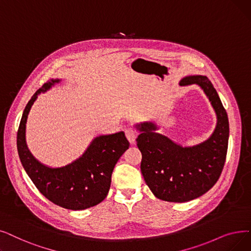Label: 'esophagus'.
<instances>
[{"label":"esophagus","mask_w":251,"mask_h":251,"mask_svg":"<svg viewBox=\"0 0 251 251\" xmlns=\"http://www.w3.org/2000/svg\"><path fill=\"white\" fill-rule=\"evenodd\" d=\"M125 134H126V137L128 138V140L130 141V144H131V145L135 144V139H136L138 133H137V131H136L134 128H132V127L127 128L125 130Z\"/></svg>","instance_id":"34e87169"}]
</instances>
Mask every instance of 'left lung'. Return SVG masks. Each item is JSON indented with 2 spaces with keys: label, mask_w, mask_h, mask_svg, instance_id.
Wrapping results in <instances>:
<instances>
[{
  "label": "left lung",
  "mask_w": 251,
  "mask_h": 251,
  "mask_svg": "<svg viewBox=\"0 0 251 251\" xmlns=\"http://www.w3.org/2000/svg\"><path fill=\"white\" fill-rule=\"evenodd\" d=\"M180 85H199L217 116L216 128L204 143L182 148L168 137L156 133L152 123L137 125L136 138L141 151L140 170L157 198L168 202H187L208 192L219 180L227 151L228 120L212 83L205 75H189Z\"/></svg>",
  "instance_id": "1"
}]
</instances>
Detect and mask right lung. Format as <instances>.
I'll return each mask as SVG.
<instances>
[{
    "label": "right lung",
    "mask_w": 251,
    "mask_h": 251,
    "mask_svg": "<svg viewBox=\"0 0 251 251\" xmlns=\"http://www.w3.org/2000/svg\"><path fill=\"white\" fill-rule=\"evenodd\" d=\"M59 80H51L32 95L26 104L17 131L18 155L27 176L40 193L52 203L72 210H83L104 200L111 187L112 173L130 144L123 131L96 137L83 156L61 168L41 164L25 144V123L38 94Z\"/></svg>",
    "instance_id": "1"
}]
</instances>
